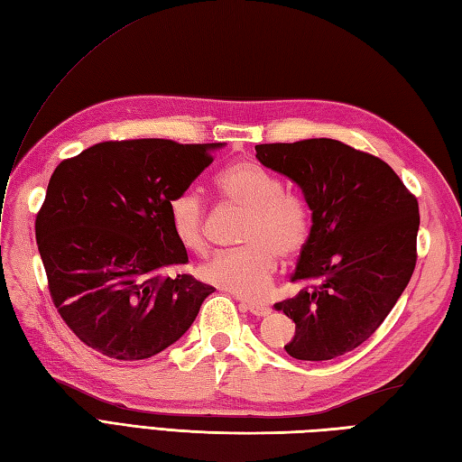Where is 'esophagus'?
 Instances as JSON below:
<instances>
[{
    "label": "esophagus",
    "instance_id": "34e87169",
    "mask_svg": "<svg viewBox=\"0 0 462 462\" xmlns=\"http://www.w3.org/2000/svg\"><path fill=\"white\" fill-rule=\"evenodd\" d=\"M245 308L249 310L253 316H256V318H264L270 313V308L263 306V303H245Z\"/></svg>",
    "mask_w": 462,
    "mask_h": 462
}]
</instances>
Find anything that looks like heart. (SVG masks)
I'll return each mask as SVG.
<instances>
[{"instance_id":"obj_1","label":"heart","mask_w":462,"mask_h":462,"mask_svg":"<svg viewBox=\"0 0 462 462\" xmlns=\"http://www.w3.org/2000/svg\"><path fill=\"white\" fill-rule=\"evenodd\" d=\"M216 186L225 199L249 211L241 233L245 246L209 258L199 266V276L235 296L258 300L273 284L278 254L294 256L306 243L308 211L298 199L282 196L278 180L249 161L229 164L217 176ZM168 221L186 251H204V204L194 189L171 198Z\"/></svg>"}]
</instances>
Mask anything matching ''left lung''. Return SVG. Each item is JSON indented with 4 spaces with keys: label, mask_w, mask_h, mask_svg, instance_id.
Instances as JSON below:
<instances>
[{
    "label": "left lung",
    "mask_w": 462,
    "mask_h": 462,
    "mask_svg": "<svg viewBox=\"0 0 462 462\" xmlns=\"http://www.w3.org/2000/svg\"><path fill=\"white\" fill-rule=\"evenodd\" d=\"M263 166L294 182L311 227L291 282L274 303L296 323L286 353L329 361L373 335L396 306L415 268L420 208L398 174L373 154L333 139L256 144Z\"/></svg>",
    "instance_id": "left-lung-1"
}]
</instances>
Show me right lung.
I'll list each match as a JSON object with an SVG mask.
<instances>
[{
  "mask_svg": "<svg viewBox=\"0 0 462 462\" xmlns=\"http://www.w3.org/2000/svg\"><path fill=\"white\" fill-rule=\"evenodd\" d=\"M221 146L109 141L56 166L35 233L54 306L82 343L117 361H141L194 323L216 288L164 274L188 263L168 201Z\"/></svg>",
  "mask_w": 462,
  "mask_h": 462,
  "instance_id": "obj_1",
  "label": "right lung"
}]
</instances>
